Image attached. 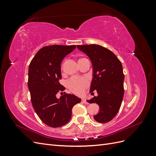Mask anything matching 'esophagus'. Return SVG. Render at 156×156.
Instances as JSON below:
<instances>
[{
    "mask_svg": "<svg viewBox=\"0 0 156 156\" xmlns=\"http://www.w3.org/2000/svg\"><path fill=\"white\" fill-rule=\"evenodd\" d=\"M82 101H83L84 103H85V104H88V102L86 100H84V99H82Z\"/></svg>",
    "mask_w": 156,
    "mask_h": 156,
    "instance_id": "obj_1",
    "label": "esophagus"
}]
</instances>
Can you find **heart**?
<instances>
[{"label":"heart","instance_id":"heart-1","mask_svg":"<svg viewBox=\"0 0 156 156\" xmlns=\"http://www.w3.org/2000/svg\"><path fill=\"white\" fill-rule=\"evenodd\" d=\"M85 58H80L79 61ZM88 84V80L85 77H72L67 82V87L69 90L76 94H81Z\"/></svg>","mask_w":156,"mask_h":156}]
</instances>
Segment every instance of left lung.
I'll list each match as a JSON object with an SVG mask.
<instances>
[{"instance_id": "8db88e82", "label": "left lung", "mask_w": 156, "mask_h": 156, "mask_svg": "<svg viewBox=\"0 0 156 156\" xmlns=\"http://www.w3.org/2000/svg\"><path fill=\"white\" fill-rule=\"evenodd\" d=\"M77 47L87 54L92 64L93 79L90 92L92 94L96 90L98 96L87 101L96 103L100 107V111L94 119L100 123H106L114 119L123 100L124 75L122 63L111 51L101 45Z\"/></svg>"}]
</instances>
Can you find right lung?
I'll return each instance as SVG.
<instances>
[{
	"mask_svg": "<svg viewBox=\"0 0 156 156\" xmlns=\"http://www.w3.org/2000/svg\"><path fill=\"white\" fill-rule=\"evenodd\" d=\"M75 48V45L44 47L29 65L28 87L33 108L40 120L52 127L66 124L72 117L73 107L81 101L73 94L65 92L60 98L56 96L65 90L59 82L62 78L60 64Z\"/></svg>",
	"mask_w": 156,
	"mask_h": 156,
	"instance_id": "right-lung-1",
	"label": "right lung"
}]
</instances>
